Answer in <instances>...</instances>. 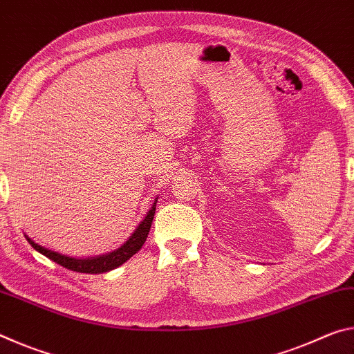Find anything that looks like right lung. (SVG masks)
I'll return each mask as SVG.
<instances>
[{"label": "right lung", "instance_id": "right-lung-1", "mask_svg": "<svg viewBox=\"0 0 354 354\" xmlns=\"http://www.w3.org/2000/svg\"><path fill=\"white\" fill-rule=\"evenodd\" d=\"M156 203H158V198L154 200L151 209H149L148 214L145 215V218L140 221V225L136 227V231L131 234L128 241L124 242L118 250L112 251V253L103 254V256L86 257V259H80V257H70V256L57 253V251H53V250L41 247V245L35 243L32 239L28 237L26 234H25V237L28 239L29 245H31L35 251H39V253L46 256L48 259H51L53 262L59 263V266L68 268V270H71V272L106 273V272L113 270V268H117L122 266V263L127 262L129 257H133L137 251L142 248V245L145 243L148 232H149V227H151V223H153V217L156 212Z\"/></svg>", "mask_w": 354, "mask_h": 354}]
</instances>
